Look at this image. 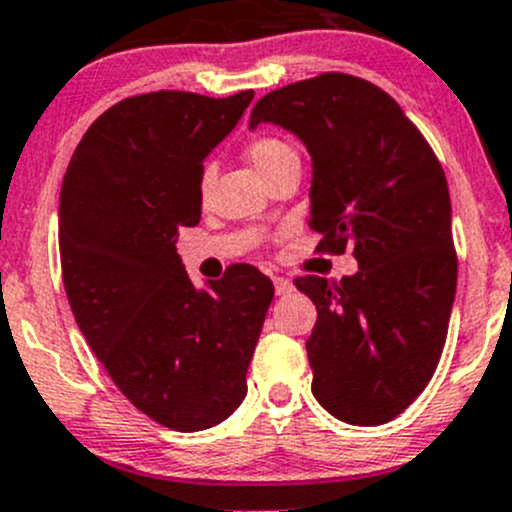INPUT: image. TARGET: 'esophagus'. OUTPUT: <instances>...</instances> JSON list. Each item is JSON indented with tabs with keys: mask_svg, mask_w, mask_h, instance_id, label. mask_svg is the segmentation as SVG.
<instances>
[{
	"mask_svg": "<svg viewBox=\"0 0 512 512\" xmlns=\"http://www.w3.org/2000/svg\"><path fill=\"white\" fill-rule=\"evenodd\" d=\"M272 282H275V292L280 294V297H282V294H289L294 289V285L287 280V277H275Z\"/></svg>",
	"mask_w": 512,
	"mask_h": 512,
	"instance_id": "esophagus-1",
	"label": "esophagus"
}]
</instances>
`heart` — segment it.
Listing matches in <instances>:
<instances>
[{"mask_svg":"<svg viewBox=\"0 0 512 512\" xmlns=\"http://www.w3.org/2000/svg\"><path fill=\"white\" fill-rule=\"evenodd\" d=\"M292 153V148L287 143L277 141V138H257V141L250 143L247 148V160L252 163V168L257 170V175L265 173L275 160H280L282 156ZM210 178H213V170L205 168L203 175H200V190H205L210 185Z\"/></svg>","mask_w":512,"mask_h":512,"instance_id":"heart-1","label":"heart"}]
</instances>
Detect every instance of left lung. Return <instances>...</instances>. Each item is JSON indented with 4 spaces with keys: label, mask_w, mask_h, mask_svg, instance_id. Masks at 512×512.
Listing matches in <instances>:
<instances>
[{
    "label": "left lung",
    "mask_w": 512,
    "mask_h": 512,
    "mask_svg": "<svg viewBox=\"0 0 512 512\" xmlns=\"http://www.w3.org/2000/svg\"><path fill=\"white\" fill-rule=\"evenodd\" d=\"M260 123L297 136L312 158L319 247H354L359 262L339 282L294 280L317 304L312 394L339 421L381 426L426 389L446 342L458 277L446 175L399 103L349 74L262 96L252 131Z\"/></svg>",
    "instance_id": "8db88e82"
}]
</instances>
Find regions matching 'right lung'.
Returning <instances> with one entry per match:
<instances>
[{
	"mask_svg": "<svg viewBox=\"0 0 512 512\" xmlns=\"http://www.w3.org/2000/svg\"><path fill=\"white\" fill-rule=\"evenodd\" d=\"M255 91L208 98L156 91L98 116L59 195V250L76 324L128 401L173 431L225 421L275 287L252 265L195 287L178 230L200 223L205 158Z\"/></svg>",
	"mask_w": 512,
	"mask_h": 512,
	"instance_id": "obj_1",
	"label": "right lung"
}]
</instances>
